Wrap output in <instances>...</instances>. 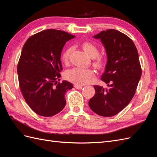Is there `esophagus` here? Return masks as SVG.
I'll return each mask as SVG.
<instances>
[{
	"label": "esophagus",
	"instance_id": "1",
	"mask_svg": "<svg viewBox=\"0 0 157 157\" xmlns=\"http://www.w3.org/2000/svg\"><path fill=\"white\" fill-rule=\"evenodd\" d=\"M74 87L75 88L78 89V90H80V89L82 88V86H81V85H78V84H75V86H74Z\"/></svg>",
	"mask_w": 157,
	"mask_h": 157
}]
</instances>
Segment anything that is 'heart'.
<instances>
[{"mask_svg": "<svg viewBox=\"0 0 157 157\" xmlns=\"http://www.w3.org/2000/svg\"><path fill=\"white\" fill-rule=\"evenodd\" d=\"M82 47L85 52L90 57L94 58V65L98 68L103 67L105 62L101 56H99V50L94 44L90 42H85L82 44ZM73 51L72 48L66 49L61 55V61L64 64H68L69 57ZM94 75V71L91 69H85L76 67L68 70L65 74V77L69 81L78 85L84 84L90 81Z\"/></svg>", "mask_w": 157, "mask_h": 157, "instance_id": "b5f03b06", "label": "heart"}]
</instances>
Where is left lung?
<instances>
[{"instance_id": "obj_1", "label": "left lung", "mask_w": 157, "mask_h": 157, "mask_svg": "<svg viewBox=\"0 0 157 157\" xmlns=\"http://www.w3.org/2000/svg\"><path fill=\"white\" fill-rule=\"evenodd\" d=\"M101 40L106 50L107 62L102 81L107 89L94 85V96L90 99L92 110L102 117H112L130 102L141 76L138 52L134 42L115 29L102 31L94 36Z\"/></svg>"}]
</instances>
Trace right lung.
Wrapping results in <instances>:
<instances>
[{"mask_svg":"<svg viewBox=\"0 0 157 157\" xmlns=\"http://www.w3.org/2000/svg\"><path fill=\"white\" fill-rule=\"evenodd\" d=\"M74 35L47 29L31 36L23 45L17 71L20 90L28 105L37 115L52 117L65 107V93L73 86L60 80L61 53Z\"/></svg>","mask_w":157,"mask_h":157,"instance_id":"add662e5","label":"right lung"}]
</instances>
